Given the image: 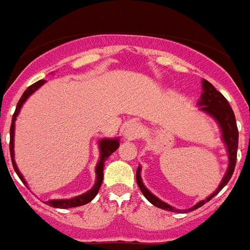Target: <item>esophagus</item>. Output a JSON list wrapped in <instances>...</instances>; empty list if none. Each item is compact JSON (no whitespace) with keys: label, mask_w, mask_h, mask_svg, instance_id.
<instances>
[{"label":"esophagus","mask_w":250,"mask_h":250,"mask_svg":"<svg viewBox=\"0 0 250 250\" xmlns=\"http://www.w3.org/2000/svg\"><path fill=\"white\" fill-rule=\"evenodd\" d=\"M142 135V127L141 125H138L136 122H132L129 125H127V127L125 128V137L129 141L132 140H136V138H140V136Z\"/></svg>","instance_id":"esophagus-1"}]
</instances>
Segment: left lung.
I'll return each instance as SVG.
<instances>
[{
	"label": "left lung",
	"mask_w": 250,
	"mask_h": 250,
	"mask_svg": "<svg viewBox=\"0 0 250 250\" xmlns=\"http://www.w3.org/2000/svg\"><path fill=\"white\" fill-rule=\"evenodd\" d=\"M203 86V94L201 96L200 105H203L202 110L203 112H207L208 114H211L216 121L219 122L220 127H221L222 131V138H224V142L226 144V147H228L229 152V167L228 171H226L225 177L222 179L221 184L219 186V188L216 189L215 193H212L211 196L207 197L206 200L201 201L193 206L192 208H189L188 211H193V209H197L198 207H202L206 202H208L209 200H212L213 197L220 192V190L224 188V187L228 184V182L230 180V178L232 177V173H234V169H235L236 164V152H238V140H239V132L238 127H236V121H235V114L232 112L231 106L229 104L228 100L225 99V96L222 95L220 91L213 87V85L211 83H208L207 80H203L202 81ZM140 171H141V167H138L137 171H136V180H137V184L141 189L142 194H144L148 201H150L154 206L159 207L161 209H167V211H173V212H187L186 211H180V209L174 208V207L169 206L165 202L160 201L157 197H155L154 194H151L146 187L142 184L141 175H140Z\"/></svg>",
	"instance_id": "1"
}]
</instances>
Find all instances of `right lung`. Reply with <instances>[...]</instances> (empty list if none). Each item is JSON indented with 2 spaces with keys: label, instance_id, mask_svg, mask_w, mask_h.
I'll list each match as a JSON object with an SVG mask.
<instances>
[{
  "label": "right lung",
  "instance_id": "1",
  "mask_svg": "<svg viewBox=\"0 0 250 250\" xmlns=\"http://www.w3.org/2000/svg\"><path fill=\"white\" fill-rule=\"evenodd\" d=\"M45 83L44 80H39V81H37L35 83H33V85H30L28 87V89L25 90L24 94L21 95V98H20V100H19L18 105H16V109H15V113L14 115H12V122H11V127H10V155H11V161H12V165H14V169L15 171H16V174L19 175V178L21 179V182L24 184L25 180L24 178H22V175L20 174V171H19L18 167L15 165V161H14V129H15V119H16V115L19 114V112H20V108H21V105L24 104V102L29 98V95L30 94H33L35 91V90L39 87V86H42L43 83ZM119 146V142L118 140H106V138H104V140H102L99 144V147H100V161L98 163V165H96V183L95 186L91 188V189L89 190V192L83 193V194H81V196H77L75 197V198H71V200H52V201H48V205L52 207H57V208H71V207H77V206H83V205H86V203H89L90 201L94 200V197L98 194V192H99L100 189V186H102L103 183V177H104V174H103V170H104V161L108 159L110 155L114 152L117 148H118Z\"/></svg>",
  "mask_w": 250,
  "mask_h": 250
}]
</instances>
